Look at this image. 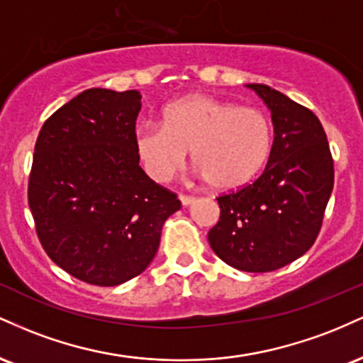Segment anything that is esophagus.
Returning <instances> with one entry per match:
<instances>
[{"instance_id":"esophagus-1","label":"esophagus","mask_w":363,"mask_h":363,"mask_svg":"<svg viewBox=\"0 0 363 363\" xmlns=\"http://www.w3.org/2000/svg\"><path fill=\"white\" fill-rule=\"evenodd\" d=\"M179 199H181V203H182V205H184V206L193 205V203L196 201L194 196H187V194H181V196H179Z\"/></svg>"}]
</instances>
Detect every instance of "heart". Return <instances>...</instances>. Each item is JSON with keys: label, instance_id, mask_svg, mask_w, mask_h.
<instances>
[{"label": "heart", "instance_id": "b5f03b06", "mask_svg": "<svg viewBox=\"0 0 363 363\" xmlns=\"http://www.w3.org/2000/svg\"><path fill=\"white\" fill-rule=\"evenodd\" d=\"M272 118L210 95H187L162 111V123L136 129V150L147 172L169 181L193 152L194 167L222 191L247 184L264 167L273 148Z\"/></svg>", "mask_w": 363, "mask_h": 363}]
</instances>
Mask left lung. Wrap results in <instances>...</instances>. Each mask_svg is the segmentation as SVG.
Listing matches in <instances>:
<instances>
[{
  "mask_svg": "<svg viewBox=\"0 0 363 363\" xmlns=\"http://www.w3.org/2000/svg\"><path fill=\"white\" fill-rule=\"evenodd\" d=\"M245 86L272 111V155L252 184L216 198L220 220L208 240L232 268L268 273L314 244L335 184V167L314 112L262 83Z\"/></svg>",
  "mask_w": 363,
  "mask_h": 363,
  "instance_id": "8db88e82",
  "label": "left lung"
}]
</instances>
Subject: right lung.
Here are the masks:
<instances>
[{
	"label": "right lung",
	"instance_id": "right-lung-1",
	"mask_svg": "<svg viewBox=\"0 0 363 363\" xmlns=\"http://www.w3.org/2000/svg\"><path fill=\"white\" fill-rule=\"evenodd\" d=\"M136 90L89 89L60 107L35 141L28 206L48 256L78 280L116 286L155 257L177 196L140 167Z\"/></svg>",
	"mask_w": 363,
	"mask_h": 363
}]
</instances>
